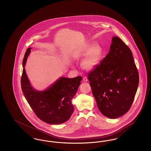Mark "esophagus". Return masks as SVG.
<instances>
[{"instance_id":"34e87169","label":"esophagus","mask_w":151,"mask_h":151,"mask_svg":"<svg viewBox=\"0 0 151 151\" xmlns=\"http://www.w3.org/2000/svg\"><path fill=\"white\" fill-rule=\"evenodd\" d=\"M83 80V81H84V82H86V81H88V79H87V78H86V77H84Z\"/></svg>"}]
</instances>
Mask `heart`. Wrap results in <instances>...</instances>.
Here are the masks:
<instances>
[{
    "instance_id": "heart-1",
    "label": "heart",
    "mask_w": 151,
    "mask_h": 151,
    "mask_svg": "<svg viewBox=\"0 0 151 151\" xmlns=\"http://www.w3.org/2000/svg\"><path fill=\"white\" fill-rule=\"evenodd\" d=\"M104 51L102 46L99 43H88L80 48L73 54V58L81 59L86 55L81 62V67L86 71H91L99 64L103 56Z\"/></svg>"
}]
</instances>
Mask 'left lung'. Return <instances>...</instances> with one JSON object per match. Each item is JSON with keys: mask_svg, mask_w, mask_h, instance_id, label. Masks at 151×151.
<instances>
[{"mask_svg": "<svg viewBox=\"0 0 151 151\" xmlns=\"http://www.w3.org/2000/svg\"><path fill=\"white\" fill-rule=\"evenodd\" d=\"M100 65L88 73V80L101 113L117 118L131 108L139 85V73L132 52L118 37Z\"/></svg>", "mask_w": 151, "mask_h": 151, "instance_id": "left-lung-1", "label": "left lung"}]
</instances>
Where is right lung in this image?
<instances>
[{
    "mask_svg": "<svg viewBox=\"0 0 151 151\" xmlns=\"http://www.w3.org/2000/svg\"><path fill=\"white\" fill-rule=\"evenodd\" d=\"M31 49V47L27 49L22 61V93L30 106L41 121L51 124L66 122L73 112L71 100L77 92L82 78L77 76L69 79L60 77L46 90L37 91L31 86L24 68Z\"/></svg>",
    "mask_w": 151,
    "mask_h": 151,
    "instance_id": "add662e5",
    "label": "right lung"
}]
</instances>
